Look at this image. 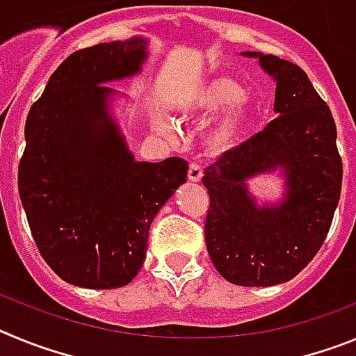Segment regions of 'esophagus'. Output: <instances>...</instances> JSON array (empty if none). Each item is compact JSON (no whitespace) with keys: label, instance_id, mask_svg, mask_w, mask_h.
Instances as JSON below:
<instances>
[{"label":"esophagus","instance_id":"1","mask_svg":"<svg viewBox=\"0 0 356 356\" xmlns=\"http://www.w3.org/2000/svg\"><path fill=\"white\" fill-rule=\"evenodd\" d=\"M187 176H188V180L197 184V181H201V178H203V171H201V168L197 165V163H191V165H188Z\"/></svg>","mask_w":356,"mask_h":356}]
</instances>
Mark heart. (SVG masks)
Instances as JSON below:
<instances>
[{
  "mask_svg": "<svg viewBox=\"0 0 356 356\" xmlns=\"http://www.w3.org/2000/svg\"><path fill=\"white\" fill-rule=\"evenodd\" d=\"M246 90L238 81L229 76H213L201 81L194 89L188 90L181 99L184 115L193 121H207L217 115L203 134V146L209 153L222 155L234 149L251 122V108L242 102ZM163 134H175V124L162 122Z\"/></svg>",
  "mask_w": 356,
  "mask_h": 356,
  "instance_id": "1",
  "label": "heart"
}]
</instances>
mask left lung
Masks as SVG:
<instances>
[{
    "instance_id": "1",
    "label": "left lung",
    "mask_w": 356,
    "mask_h": 356,
    "mask_svg": "<svg viewBox=\"0 0 356 356\" xmlns=\"http://www.w3.org/2000/svg\"><path fill=\"white\" fill-rule=\"evenodd\" d=\"M241 55L275 80L276 118L205 169V242L222 278L271 287L303 271L323 246L341 197L342 160L332 112L307 72L275 55ZM276 170L284 194L260 206L247 181Z\"/></svg>"
}]
</instances>
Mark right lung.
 Here are the masks:
<instances>
[{
    "label": "right lung",
    "instance_id": "add662e5",
    "mask_svg": "<svg viewBox=\"0 0 356 356\" xmlns=\"http://www.w3.org/2000/svg\"><path fill=\"white\" fill-rule=\"evenodd\" d=\"M147 39L74 51L30 108L19 196L42 259L64 282L118 289L146 259L149 226L187 180V162H139L128 147L106 83L139 74Z\"/></svg>",
    "mask_w": 356,
    "mask_h": 356
}]
</instances>
